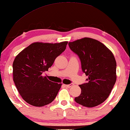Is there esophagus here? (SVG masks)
<instances>
[{
	"label": "esophagus",
	"mask_w": 130,
	"mask_h": 130,
	"mask_svg": "<svg viewBox=\"0 0 130 130\" xmlns=\"http://www.w3.org/2000/svg\"><path fill=\"white\" fill-rule=\"evenodd\" d=\"M65 86H66V87H68V88H70V87H71L73 86V84H66V85H65Z\"/></svg>",
	"instance_id": "obj_1"
}]
</instances>
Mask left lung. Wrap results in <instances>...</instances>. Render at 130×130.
Returning a JSON list of instances; mask_svg holds the SVG:
<instances>
[{
    "label": "left lung",
    "instance_id": "obj_1",
    "mask_svg": "<svg viewBox=\"0 0 130 130\" xmlns=\"http://www.w3.org/2000/svg\"><path fill=\"white\" fill-rule=\"evenodd\" d=\"M77 54L87 83L79 86L82 92L75 101L86 107H94L108 97L116 82V61L112 53L104 44L89 37L69 43Z\"/></svg>",
    "mask_w": 130,
    "mask_h": 130
}]
</instances>
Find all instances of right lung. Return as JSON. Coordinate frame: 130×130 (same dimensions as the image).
Masks as SVG:
<instances>
[{
    "mask_svg": "<svg viewBox=\"0 0 130 130\" xmlns=\"http://www.w3.org/2000/svg\"><path fill=\"white\" fill-rule=\"evenodd\" d=\"M68 42L58 43L35 42L20 52L13 63V76L19 93L31 106L43 107L51 103L61 84L48 80L42 73L47 71Z\"/></svg>",
    "mask_w": 130,
    "mask_h": 130,
    "instance_id": "1",
    "label": "right lung"
}]
</instances>
